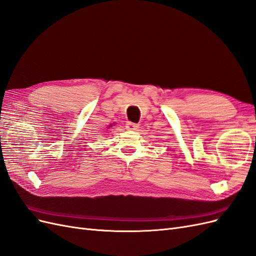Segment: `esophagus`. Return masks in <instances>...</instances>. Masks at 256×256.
<instances>
[{
  "label": "esophagus",
  "instance_id": "1",
  "mask_svg": "<svg viewBox=\"0 0 256 256\" xmlns=\"http://www.w3.org/2000/svg\"><path fill=\"white\" fill-rule=\"evenodd\" d=\"M126 127L129 130H136L138 128V124H136V122H127Z\"/></svg>",
  "mask_w": 256,
  "mask_h": 256
}]
</instances>
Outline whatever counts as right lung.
Masks as SVG:
<instances>
[{
    "label": "right lung",
    "instance_id": "obj_1",
    "mask_svg": "<svg viewBox=\"0 0 256 256\" xmlns=\"http://www.w3.org/2000/svg\"><path fill=\"white\" fill-rule=\"evenodd\" d=\"M111 126H112V125H111Z\"/></svg>",
    "mask_w": 256,
    "mask_h": 256
}]
</instances>
